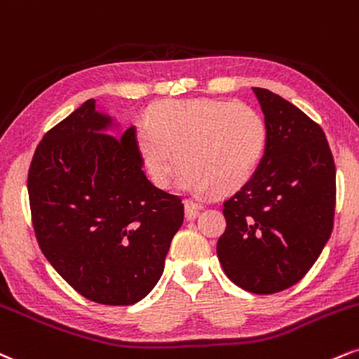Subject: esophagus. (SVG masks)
I'll return each instance as SVG.
<instances>
[{"mask_svg":"<svg viewBox=\"0 0 359 359\" xmlns=\"http://www.w3.org/2000/svg\"><path fill=\"white\" fill-rule=\"evenodd\" d=\"M203 208V203H198V201L187 200L184 201V213H187L188 220H193V218L198 217V212Z\"/></svg>","mask_w":359,"mask_h":359,"instance_id":"esophagus-1","label":"esophagus"}]
</instances>
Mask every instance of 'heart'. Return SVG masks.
<instances>
[{
    "mask_svg": "<svg viewBox=\"0 0 359 359\" xmlns=\"http://www.w3.org/2000/svg\"><path fill=\"white\" fill-rule=\"evenodd\" d=\"M267 139V124L250 105L195 99L151 109L137 144L159 188H170L183 170L181 187L226 195L254 178Z\"/></svg>",
    "mask_w": 359,
    "mask_h": 359,
    "instance_id": "heart-1",
    "label": "heart"
}]
</instances>
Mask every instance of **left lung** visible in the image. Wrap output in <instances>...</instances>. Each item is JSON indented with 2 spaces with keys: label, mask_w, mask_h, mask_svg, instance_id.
<instances>
[{
  "label": "left lung",
  "mask_w": 359,
  "mask_h": 359,
  "mask_svg": "<svg viewBox=\"0 0 359 359\" xmlns=\"http://www.w3.org/2000/svg\"><path fill=\"white\" fill-rule=\"evenodd\" d=\"M254 92L267 147L254 178L223 203L217 254L238 287L276 294L309 272L331 237L336 168L318 122L267 88Z\"/></svg>",
  "instance_id": "8db88e82"
}]
</instances>
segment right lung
Listing matches in <instances>:
<instances>
[{
	"instance_id": "obj_1",
	"label": "right lung",
	"mask_w": 359,
	"mask_h": 359,
	"mask_svg": "<svg viewBox=\"0 0 359 359\" xmlns=\"http://www.w3.org/2000/svg\"><path fill=\"white\" fill-rule=\"evenodd\" d=\"M111 126L88 99L45 134L29 164V210L46 260L80 296L130 306L158 284L184 208L146 178L136 128L116 137Z\"/></svg>"
}]
</instances>
